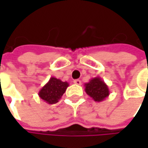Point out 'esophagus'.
I'll return each instance as SVG.
<instances>
[{"mask_svg": "<svg viewBox=\"0 0 148 148\" xmlns=\"http://www.w3.org/2000/svg\"><path fill=\"white\" fill-rule=\"evenodd\" d=\"M74 83L75 84V85H78V86L81 85V81H80V79H74Z\"/></svg>", "mask_w": 148, "mask_h": 148, "instance_id": "esophagus-1", "label": "esophagus"}]
</instances>
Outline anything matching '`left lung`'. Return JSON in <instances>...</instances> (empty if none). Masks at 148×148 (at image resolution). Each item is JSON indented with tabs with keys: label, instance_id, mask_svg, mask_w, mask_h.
Masks as SVG:
<instances>
[{
	"label": "left lung",
	"instance_id": "left-lung-1",
	"mask_svg": "<svg viewBox=\"0 0 148 148\" xmlns=\"http://www.w3.org/2000/svg\"><path fill=\"white\" fill-rule=\"evenodd\" d=\"M85 91L96 102H102L110 95L108 86L100 77H95L85 83Z\"/></svg>",
	"mask_w": 148,
	"mask_h": 148
}]
</instances>
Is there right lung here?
Listing matches in <instances>:
<instances>
[{
	"label": "right lung",
	"mask_w": 148,
	"mask_h": 148,
	"mask_svg": "<svg viewBox=\"0 0 148 148\" xmlns=\"http://www.w3.org/2000/svg\"><path fill=\"white\" fill-rule=\"evenodd\" d=\"M69 86V84L67 81H62L56 77H50L49 80L38 92V96L49 104L57 103Z\"/></svg>",
	"instance_id": "right-lung-1"
}]
</instances>
